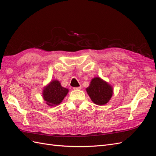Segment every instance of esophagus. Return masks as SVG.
<instances>
[{
    "label": "esophagus",
    "instance_id": "esophagus-1",
    "mask_svg": "<svg viewBox=\"0 0 156 156\" xmlns=\"http://www.w3.org/2000/svg\"><path fill=\"white\" fill-rule=\"evenodd\" d=\"M81 87H74L73 90H81Z\"/></svg>",
    "mask_w": 156,
    "mask_h": 156
}]
</instances>
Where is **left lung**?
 I'll list each match as a JSON object with an SVG mask.
<instances>
[{
    "label": "left lung",
    "instance_id": "obj_1",
    "mask_svg": "<svg viewBox=\"0 0 156 156\" xmlns=\"http://www.w3.org/2000/svg\"><path fill=\"white\" fill-rule=\"evenodd\" d=\"M86 90L92 102L98 105H105L113 94V88L111 84L98 77L91 80Z\"/></svg>",
    "mask_w": 156,
    "mask_h": 156
}]
</instances>
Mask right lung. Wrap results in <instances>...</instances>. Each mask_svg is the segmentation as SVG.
I'll return each instance as SVG.
<instances>
[{
  "label": "right lung",
  "mask_w": 156,
  "mask_h": 156,
  "mask_svg": "<svg viewBox=\"0 0 156 156\" xmlns=\"http://www.w3.org/2000/svg\"><path fill=\"white\" fill-rule=\"evenodd\" d=\"M69 90L62 87L58 80H52L44 87L42 96L47 104L49 106H56L62 101L66 96Z\"/></svg>",
  "instance_id": "obj_1"
}]
</instances>
